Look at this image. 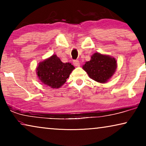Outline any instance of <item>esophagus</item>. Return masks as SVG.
<instances>
[{
  "label": "esophagus",
  "mask_w": 146,
  "mask_h": 146,
  "mask_svg": "<svg viewBox=\"0 0 146 146\" xmlns=\"http://www.w3.org/2000/svg\"><path fill=\"white\" fill-rule=\"evenodd\" d=\"M73 64L75 66H80V62H79V61L78 60H74L73 61Z\"/></svg>",
  "instance_id": "1"
}]
</instances>
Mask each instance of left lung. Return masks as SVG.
<instances>
[{"mask_svg":"<svg viewBox=\"0 0 146 146\" xmlns=\"http://www.w3.org/2000/svg\"><path fill=\"white\" fill-rule=\"evenodd\" d=\"M117 64L114 58L95 53L91 56V60L83 66V69L93 80L105 83L114 74Z\"/></svg>","mask_w":146,"mask_h":146,"instance_id":"8db88e82","label":"left lung"}]
</instances>
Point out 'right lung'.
Returning a JSON list of instances; mask_svg holds the SVG:
<instances>
[{"mask_svg": "<svg viewBox=\"0 0 146 146\" xmlns=\"http://www.w3.org/2000/svg\"><path fill=\"white\" fill-rule=\"evenodd\" d=\"M73 69L75 68L70 63H63L53 55L39 64L36 73L44 84L51 88H58L66 82Z\"/></svg>", "mask_w": 146, "mask_h": 146, "instance_id": "1", "label": "right lung"}]
</instances>
